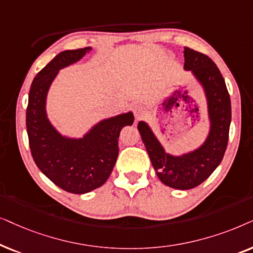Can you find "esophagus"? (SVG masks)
Returning a JSON list of instances; mask_svg holds the SVG:
<instances>
[{
  "label": "esophagus",
  "mask_w": 253,
  "mask_h": 253,
  "mask_svg": "<svg viewBox=\"0 0 253 253\" xmlns=\"http://www.w3.org/2000/svg\"><path fill=\"white\" fill-rule=\"evenodd\" d=\"M133 113H134V116H135V119L140 120L141 118L144 117V114H146V110H144L143 106L135 105L133 107Z\"/></svg>",
  "instance_id": "esophagus-1"
}]
</instances>
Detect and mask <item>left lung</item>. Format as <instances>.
<instances>
[{
	"label": "left lung",
	"mask_w": 253,
	"mask_h": 253,
	"mask_svg": "<svg viewBox=\"0 0 253 253\" xmlns=\"http://www.w3.org/2000/svg\"><path fill=\"white\" fill-rule=\"evenodd\" d=\"M184 69L192 74L203 89L207 103L208 134L193 150L173 155L166 151L146 121L137 124L157 177L167 186L191 190L204 183L221 163L227 149L231 123V104L224 79L216 67L203 53L184 48Z\"/></svg>",
	"instance_id": "8db88e82"
}]
</instances>
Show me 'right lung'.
I'll use <instances>...</instances> for the list:
<instances>
[{
  "label": "right lung",
  "instance_id": "1",
  "mask_svg": "<svg viewBox=\"0 0 253 253\" xmlns=\"http://www.w3.org/2000/svg\"><path fill=\"white\" fill-rule=\"evenodd\" d=\"M92 47L67 49L40 70L33 80L26 110V130L33 161L56 186L84 194L105 183L116 164L120 130L132 126V111L105 118L92 125L83 136L63 135L50 123L47 96L60 70L79 62Z\"/></svg>",
  "mask_w": 253,
  "mask_h": 253
}]
</instances>
